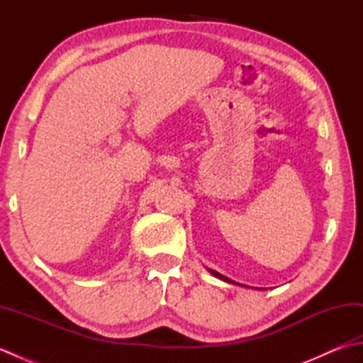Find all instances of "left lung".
<instances>
[{
  "label": "left lung",
  "mask_w": 363,
  "mask_h": 363,
  "mask_svg": "<svg viewBox=\"0 0 363 363\" xmlns=\"http://www.w3.org/2000/svg\"><path fill=\"white\" fill-rule=\"evenodd\" d=\"M209 272L215 276V277H218V279H221V281H225V282H228V284H235V285H240V284H237V282H234L233 279H229V277H226V276H223V274H220L218 272H215V269H209ZM245 287V285H243Z\"/></svg>",
  "instance_id": "8db88e82"
}]
</instances>
